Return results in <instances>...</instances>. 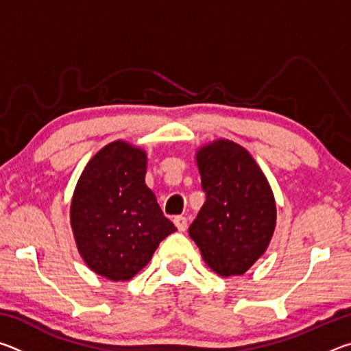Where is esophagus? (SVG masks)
I'll return each mask as SVG.
<instances>
[{
	"mask_svg": "<svg viewBox=\"0 0 351 351\" xmlns=\"http://www.w3.org/2000/svg\"><path fill=\"white\" fill-rule=\"evenodd\" d=\"M173 223H175V226L178 228V230H180V232H184V230L187 229V218L186 217L178 215V217L173 218Z\"/></svg>",
	"mask_w": 351,
	"mask_h": 351,
	"instance_id": "1",
	"label": "esophagus"
}]
</instances>
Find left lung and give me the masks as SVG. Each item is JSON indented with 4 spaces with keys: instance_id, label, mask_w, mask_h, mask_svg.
Wrapping results in <instances>:
<instances>
[{
    "instance_id": "1",
    "label": "left lung",
    "mask_w": 351,
    "mask_h": 351,
    "mask_svg": "<svg viewBox=\"0 0 351 351\" xmlns=\"http://www.w3.org/2000/svg\"><path fill=\"white\" fill-rule=\"evenodd\" d=\"M197 164L206 201L190 224V239L217 274H245L276 229L269 182L246 148L229 139L201 147Z\"/></svg>"
}]
</instances>
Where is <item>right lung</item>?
<instances>
[{"instance_id":"right-lung-1","label":"right lung","mask_w":351,"mask_h":351,"mask_svg":"<svg viewBox=\"0 0 351 351\" xmlns=\"http://www.w3.org/2000/svg\"><path fill=\"white\" fill-rule=\"evenodd\" d=\"M145 171V152L114 141L86 164L71 201V228L82 258L112 282L138 274L176 230L147 187Z\"/></svg>"}]
</instances>
